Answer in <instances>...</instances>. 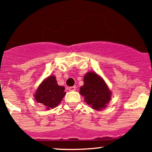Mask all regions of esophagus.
Returning <instances> with one entry per match:
<instances>
[{
	"label": "esophagus",
	"mask_w": 152,
	"mask_h": 152,
	"mask_svg": "<svg viewBox=\"0 0 152 152\" xmlns=\"http://www.w3.org/2000/svg\"><path fill=\"white\" fill-rule=\"evenodd\" d=\"M76 87L75 86H71V87H69V90L71 91H73L76 90Z\"/></svg>",
	"instance_id": "34e87169"
}]
</instances>
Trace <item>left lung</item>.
<instances>
[{"instance_id": "8db88e82", "label": "left lung", "mask_w": 152, "mask_h": 152, "mask_svg": "<svg viewBox=\"0 0 152 152\" xmlns=\"http://www.w3.org/2000/svg\"><path fill=\"white\" fill-rule=\"evenodd\" d=\"M83 83L80 88V94L84 96L87 104L98 111L104 109L111 100V96L105 81L96 73L91 71L84 76Z\"/></svg>"}]
</instances>
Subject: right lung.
I'll use <instances>...</instances> for the list:
<instances>
[{"mask_svg": "<svg viewBox=\"0 0 152 152\" xmlns=\"http://www.w3.org/2000/svg\"><path fill=\"white\" fill-rule=\"evenodd\" d=\"M64 90V86L57 83L55 76H50L39 85L34 95L35 99L46 109H53L60 104L66 95Z\"/></svg>", "mask_w": 152, "mask_h": 152, "instance_id": "1", "label": "right lung"}]
</instances>
